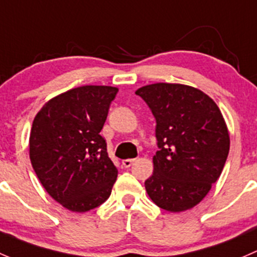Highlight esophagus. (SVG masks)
Masks as SVG:
<instances>
[{
  "instance_id": "1",
  "label": "esophagus",
  "mask_w": 257,
  "mask_h": 257,
  "mask_svg": "<svg viewBox=\"0 0 257 257\" xmlns=\"http://www.w3.org/2000/svg\"><path fill=\"white\" fill-rule=\"evenodd\" d=\"M132 163H134V160H123V161H122V166H123V167H125V168L131 167Z\"/></svg>"
}]
</instances>
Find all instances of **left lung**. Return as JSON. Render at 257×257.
Listing matches in <instances>:
<instances>
[{
    "instance_id": "left-lung-1",
    "label": "left lung",
    "mask_w": 257,
    "mask_h": 257,
    "mask_svg": "<svg viewBox=\"0 0 257 257\" xmlns=\"http://www.w3.org/2000/svg\"><path fill=\"white\" fill-rule=\"evenodd\" d=\"M156 118L158 151L145 182L152 202L167 211L195 207L223 171L229 131L218 105L193 86L157 83L136 91Z\"/></svg>"
}]
</instances>
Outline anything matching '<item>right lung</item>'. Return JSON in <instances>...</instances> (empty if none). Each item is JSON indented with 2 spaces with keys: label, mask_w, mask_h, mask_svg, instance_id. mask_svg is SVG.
<instances>
[{
  "label": "right lung",
  "mask_w": 257,
  "mask_h": 257,
  "mask_svg": "<svg viewBox=\"0 0 257 257\" xmlns=\"http://www.w3.org/2000/svg\"><path fill=\"white\" fill-rule=\"evenodd\" d=\"M118 89L85 85L50 99L32 125L30 158L47 193L84 213L110 197L117 168L100 135Z\"/></svg>",
  "instance_id": "1"
}]
</instances>
